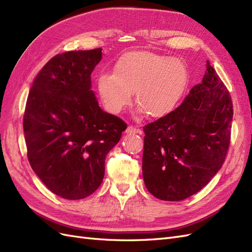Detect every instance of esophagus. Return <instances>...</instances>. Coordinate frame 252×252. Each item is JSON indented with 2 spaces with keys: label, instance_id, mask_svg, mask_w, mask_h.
<instances>
[{
  "label": "esophagus",
  "instance_id": "34e87169",
  "mask_svg": "<svg viewBox=\"0 0 252 252\" xmlns=\"http://www.w3.org/2000/svg\"><path fill=\"white\" fill-rule=\"evenodd\" d=\"M126 133H139V134H141L142 130H141L140 128H136V127L132 126V125H129L127 127V129H126Z\"/></svg>",
  "mask_w": 252,
  "mask_h": 252
}]
</instances>
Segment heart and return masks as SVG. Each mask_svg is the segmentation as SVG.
I'll use <instances>...</instances> for the list:
<instances>
[{
  "label": "heart",
  "instance_id": "b5f03b06",
  "mask_svg": "<svg viewBox=\"0 0 252 252\" xmlns=\"http://www.w3.org/2000/svg\"><path fill=\"white\" fill-rule=\"evenodd\" d=\"M187 69L181 60L148 51H132L113 65V73L96 80L105 108L119 113L131 102L149 118H162L173 110L186 86Z\"/></svg>",
  "mask_w": 252,
  "mask_h": 252
}]
</instances>
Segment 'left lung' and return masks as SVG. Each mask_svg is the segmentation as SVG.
<instances>
[{"instance_id":"8db88e82","label":"left lung","mask_w":252,"mask_h":252,"mask_svg":"<svg viewBox=\"0 0 252 252\" xmlns=\"http://www.w3.org/2000/svg\"><path fill=\"white\" fill-rule=\"evenodd\" d=\"M232 117L229 91L207 61L202 83L179 107L143 127V178L148 191L174 202L207 185L225 161Z\"/></svg>"}]
</instances>
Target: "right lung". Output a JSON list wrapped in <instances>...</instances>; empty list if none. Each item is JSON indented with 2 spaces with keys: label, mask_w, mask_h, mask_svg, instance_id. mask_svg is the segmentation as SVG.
I'll list each match as a JSON object with an SVG mask.
<instances>
[{
  "label": "right lung",
  "mask_w": 252,
  "mask_h": 252,
  "mask_svg": "<svg viewBox=\"0 0 252 252\" xmlns=\"http://www.w3.org/2000/svg\"><path fill=\"white\" fill-rule=\"evenodd\" d=\"M102 48L59 53L44 65L27 97L23 118L27 158L50 191L81 200L100 187L105 158L127 128L101 109L91 72Z\"/></svg>",
  "instance_id": "add662e5"
}]
</instances>
